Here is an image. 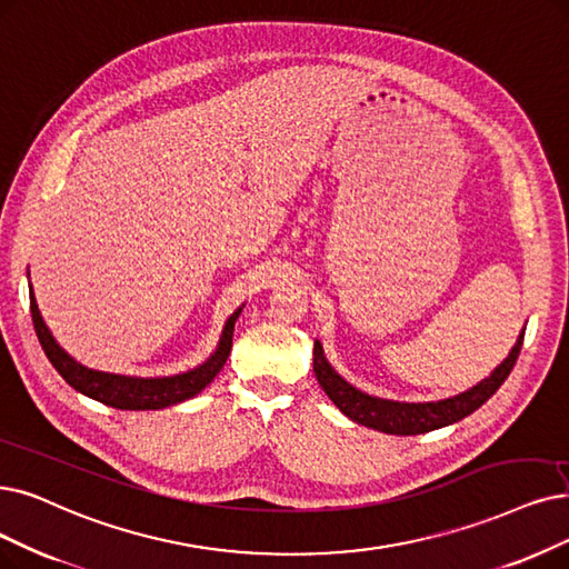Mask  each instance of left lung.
Returning a JSON list of instances; mask_svg holds the SVG:
<instances>
[{
  "label": "left lung",
  "mask_w": 569,
  "mask_h": 569,
  "mask_svg": "<svg viewBox=\"0 0 569 569\" xmlns=\"http://www.w3.org/2000/svg\"><path fill=\"white\" fill-rule=\"evenodd\" d=\"M522 336H526V329L518 333L516 346L511 348L509 357L499 363L488 378H483L479 385H473V388H469L467 392L439 399V401H418V403L392 401V399H380L357 390L355 385H350L331 367L320 340H315L312 369H315L317 382L322 385L327 397L338 406V411L348 416L352 422L385 431V435L413 437V435H425V431H431V429L448 427L452 422H460L462 418L471 416L476 408H481L499 390V385L509 378L513 363L520 355Z\"/></svg>",
  "instance_id": "1"
}]
</instances>
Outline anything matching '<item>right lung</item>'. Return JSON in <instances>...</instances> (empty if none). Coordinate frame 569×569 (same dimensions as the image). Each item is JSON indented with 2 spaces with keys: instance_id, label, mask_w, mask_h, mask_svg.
<instances>
[{
  "instance_id": "add662e5",
  "label": "right lung",
  "mask_w": 569,
  "mask_h": 569,
  "mask_svg": "<svg viewBox=\"0 0 569 569\" xmlns=\"http://www.w3.org/2000/svg\"><path fill=\"white\" fill-rule=\"evenodd\" d=\"M28 280H30V270H28ZM30 310H32L34 331L43 352H47L53 369L70 382L77 392L96 399L104 406L121 408V411H161V408L181 403L200 395L217 378V373L223 369L226 359L231 355L233 329H236V320L242 312V306L229 317V320H226L223 331L219 336V343L206 361L184 373L158 376V378L107 373V371L83 367L81 361H77L70 352H64L60 348L51 329L47 327V322H43L32 284H30Z\"/></svg>"
}]
</instances>
